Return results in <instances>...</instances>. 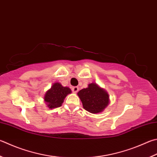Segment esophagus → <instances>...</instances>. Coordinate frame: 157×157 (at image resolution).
Here are the masks:
<instances>
[{
	"mask_svg": "<svg viewBox=\"0 0 157 157\" xmlns=\"http://www.w3.org/2000/svg\"><path fill=\"white\" fill-rule=\"evenodd\" d=\"M78 90H79V88L78 86L72 87V91H73V93H76L78 91Z\"/></svg>",
	"mask_w": 157,
	"mask_h": 157,
	"instance_id": "obj_1",
	"label": "esophagus"
}]
</instances>
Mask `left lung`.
I'll list each match as a JSON object with an SVG mask.
<instances>
[{
    "label": "left lung",
    "instance_id": "1",
    "mask_svg": "<svg viewBox=\"0 0 157 157\" xmlns=\"http://www.w3.org/2000/svg\"><path fill=\"white\" fill-rule=\"evenodd\" d=\"M78 95L84 109L93 114L102 112L109 103L108 93L95 83L88 84V87L79 90Z\"/></svg>",
    "mask_w": 157,
    "mask_h": 157
}]
</instances>
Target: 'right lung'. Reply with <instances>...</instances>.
Here are the masks:
<instances>
[{"label": "right lung", "mask_w": 157, "mask_h": 157, "mask_svg": "<svg viewBox=\"0 0 157 157\" xmlns=\"http://www.w3.org/2000/svg\"><path fill=\"white\" fill-rule=\"evenodd\" d=\"M71 93L69 88L62 86L59 83H55L45 94L44 101L50 108L60 107L64 98Z\"/></svg>", "instance_id": "obj_1"}]
</instances>
